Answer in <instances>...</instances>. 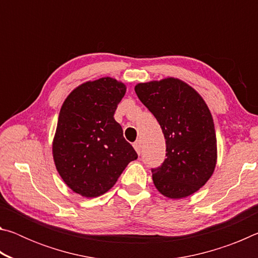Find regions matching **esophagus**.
Here are the masks:
<instances>
[{
    "mask_svg": "<svg viewBox=\"0 0 258 258\" xmlns=\"http://www.w3.org/2000/svg\"><path fill=\"white\" fill-rule=\"evenodd\" d=\"M133 147H134L135 151H137L139 155L141 154V148H142V143H141V141H140V140H138V141H135V142H134Z\"/></svg>",
    "mask_w": 258,
    "mask_h": 258,
    "instance_id": "34e87169",
    "label": "esophagus"
}]
</instances>
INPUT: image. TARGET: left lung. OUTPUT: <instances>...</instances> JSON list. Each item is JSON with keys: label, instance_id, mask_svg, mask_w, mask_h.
<instances>
[{"label": "left lung", "instance_id": "obj_1", "mask_svg": "<svg viewBox=\"0 0 258 258\" xmlns=\"http://www.w3.org/2000/svg\"><path fill=\"white\" fill-rule=\"evenodd\" d=\"M135 93L156 117L166 140V159L151 168L157 189L178 199L198 191L216 165V135L203 98L176 78L140 83Z\"/></svg>", "mask_w": 258, "mask_h": 258}]
</instances>
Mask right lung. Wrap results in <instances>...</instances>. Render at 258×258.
I'll use <instances>...</instances> for the list:
<instances>
[{
  "label": "right lung",
  "mask_w": 258,
  "mask_h": 258,
  "mask_svg": "<svg viewBox=\"0 0 258 258\" xmlns=\"http://www.w3.org/2000/svg\"><path fill=\"white\" fill-rule=\"evenodd\" d=\"M125 92L123 83L103 77L78 86L60 109L52 148L55 167L64 183L83 197L106 194L138 158L113 118Z\"/></svg>",
  "instance_id": "obj_1"
}]
</instances>
